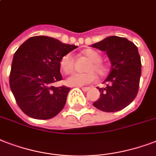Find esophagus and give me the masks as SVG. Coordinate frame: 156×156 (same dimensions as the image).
<instances>
[{
  "label": "esophagus",
  "mask_w": 156,
  "mask_h": 156,
  "mask_svg": "<svg viewBox=\"0 0 156 156\" xmlns=\"http://www.w3.org/2000/svg\"><path fill=\"white\" fill-rule=\"evenodd\" d=\"M81 88H82V90H83V91H87L89 90V89H90V87H81Z\"/></svg>",
  "instance_id": "1"
}]
</instances>
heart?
Wrapping results in <instances>:
<instances>
[{
    "mask_svg": "<svg viewBox=\"0 0 156 156\" xmlns=\"http://www.w3.org/2000/svg\"><path fill=\"white\" fill-rule=\"evenodd\" d=\"M83 54L91 61L87 68V73H73L66 79V84L71 87H82L97 80V72L100 76H103L106 73V69L101 64V55L95 50L87 49L83 51ZM74 57L73 54L68 53L60 59V68L65 73H71L74 68Z\"/></svg>",
    "mask_w": 156,
    "mask_h": 156,
    "instance_id": "1",
    "label": "heart"
}]
</instances>
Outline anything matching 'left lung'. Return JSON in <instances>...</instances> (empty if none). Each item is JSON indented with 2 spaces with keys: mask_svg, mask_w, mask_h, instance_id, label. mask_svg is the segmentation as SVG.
<instances>
[{
  "mask_svg": "<svg viewBox=\"0 0 156 156\" xmlns=\"http://www.w3.org/2000/svg\"><path fill=\"white\" fill-rule=\"evenodd\" d=\"M106 52L111 63L109 75L99 89L100 98L93 103L98 110L116 112L127 107L136 97L141 74V57L136 45L125 37L110 36L91 45Z\"/></svg>",
  "mask_w": 156,
  "mask_h": 156,
  "instance_id": "1",
  "label": "left lung"
}]
</instances>
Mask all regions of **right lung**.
I'll return each instance as SVG.
<instances>
[{
  "mask_svg": "<svg viewBox=\"0 0 156 156\" xmlns=\"http://www.w3.org/2000/svg\"><path fill=\"white\" fill-rule=\"evenodd\" d=\"M78 46L47 36L28 38L13 57L9 86L18 105L37 119H49L65 106L70 88L54 87L60 81V59Z\"/></svg>",
  "mask_w": 156,
  "mask_h": 156,
  "instance_id": "1",
  "label": "right lung"
}]
</instances>
